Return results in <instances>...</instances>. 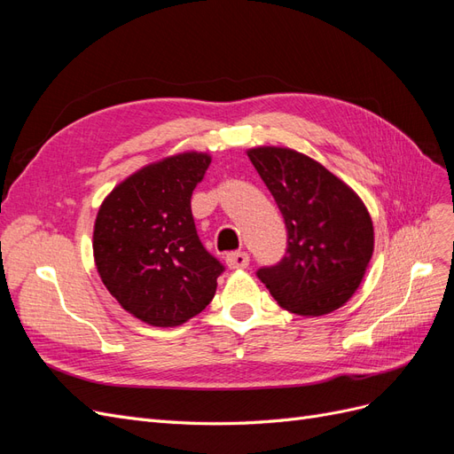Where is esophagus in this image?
<instances>
[{
	"label": "esophagus",
	"mask_w": 454,
	"mask_h": 454,
	"mask_svg": "<svg viewBox=\"0 0 454 454\" xmlns=\"http://www.w3.org/2000/svg\"><path fill=\"white\" fill-rule=\"evenodd\" d=\"M225 263H227V267L232 269V270L246 269V267L250 265V255L246 254V252H232V254H227Z\"/></svg>",
	"instance_id": "34e87169"
}]
</instances>
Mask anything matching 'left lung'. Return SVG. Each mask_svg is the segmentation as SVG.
Listing matches in <instances>:
<instances>
[{
  "label": "left lung",
  "instance_id": "8db88e82",
  "mask_svg": "<svg viewBox=\"0 0 454 454\" xmlns=\"http://www.w3.org/2000/svg\"><path fill=\"white\" fill-rule=\"evenodd\" d=\"M248 157L277 200L287 229L286 255L257 278L286 310L322 316L358 290L373 255V222L362 199L320 162L287 147Z\"/></svg>",
  "mask_w": 454,
  "mask_h": 454
}]
</instances>
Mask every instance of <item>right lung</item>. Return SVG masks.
<instances>
[{
  "label": "right lung",
  "instance_id": "obj_1",
  "mask_svg": "<svg viewBox=\"0 0 454 454\" xmlns=\"http://www.w3.org/2000/svg\"><path fill=\"white\" fill-rule=\"evenodd\" d=\"M210 162L208 153L187 151L147 164L96 215L100 278L122 309L149 325H180L214 299L223 265L206 252L191 214V195Z\"/></svg>",
  "mask_w": 454,
  "mask_h": 454
}]
</instances>
